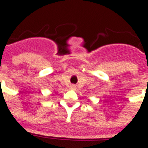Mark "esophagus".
Wrapping results in <instances>:
<instances>
[{"mask_svg": "<svg viewBox=\"0 0 148 148\" xmlns=\"http://www.w3.org/2000/svg\"><path fill=\"white\" fill-rule=\"evenodd\" d=\"M71 89H74V85H72V86H71Z\"/></svg>", "mask_w": 148, "mask_h": 148, "instance_id": "obj_1", "label": "esophagus"}]
</instances>
